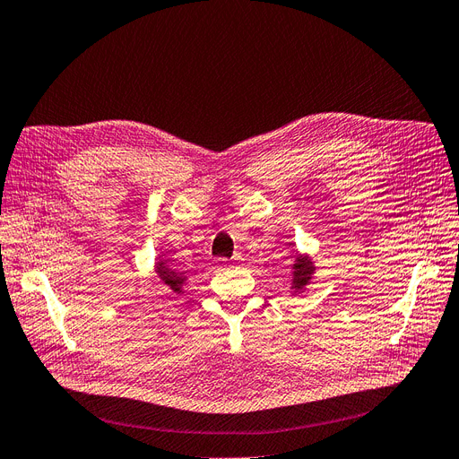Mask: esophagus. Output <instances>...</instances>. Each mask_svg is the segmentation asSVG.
Wrapping results in <instances>:
<instances>
[{
  "label": "esophagus",
  "instance_id": "34e87169",
  "mask_svg": "<svg viewBox=\"0 0 459 459\" xmlns=\"http://www.w3.org/2000/svg\"><path fill=\"white\" fill-rule=\"evenodd\" d=\"M223 263H225V264H229V266H238V264L242 263V255H234V257H232V259H229V261H227V259H223Z\"/></svg>",
  "mask_w": 459,
  "mask_h": 459
}]
</instances>
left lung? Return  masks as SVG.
<instances>
[{
  "label": "left lung",
  "mask_w": 459,
  "mask_h": 459,
  "mask_svg": "<svg viewBox=\"0 0 459 459\" xmlns=\"http://www.w3.org/2000/svg\"><path fill=\"white\" fill-rule=\"evenodd\" d=\"M314 273V264L307 257H297L293 264V283L295 290H300V287L307 285L310 281V274Z\"/></svg>",
  "instance_id": "obj_1"
}]
</instances>
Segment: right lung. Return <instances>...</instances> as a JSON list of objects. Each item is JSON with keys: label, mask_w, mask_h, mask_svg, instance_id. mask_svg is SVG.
I'll return each mask as SVG.
<instances>
[{"label": "right lung", "mask_w": 459, "mask_h": 459, "mask_svg": "<svg viewBox=\"0 0 459 459\" xmlns=\"http://www.w3.org/2000/svg\"><path fill=\"white\" fill-rule=\"evenodd\" d=\"M157 273H159V276H160V280L169 287V290L172 291H176V293H179L181 291V285H183V276L181 274H178L176 270H172V268H166L164 266V263L162 261H159L157 263Z\"/></svg>", "instance_id": "right-lung-1"}]
</instances>
